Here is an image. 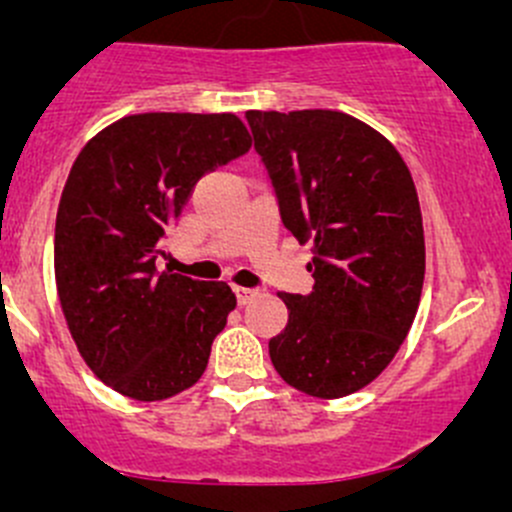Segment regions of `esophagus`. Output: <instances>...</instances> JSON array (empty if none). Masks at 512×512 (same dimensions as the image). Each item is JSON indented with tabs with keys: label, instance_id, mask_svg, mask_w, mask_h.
Wrapping results in <instances>:
<instances>
[{
	"label": "esophagus",
	"instance_id": "obj_1",
	"mask_svg": "<svg viewBox=\"0 0 512 512\" xmlns=\"http://www.w3.org/2000/svg\"><path fill=\"white\" fill-rule=\"evenodd\" d=\"M232 289H235L237 304H250L252 299L260 297V289H255V287H232Z\"/></svg>",
	"mask_w": 512,
	"mask_h": 512
}]
</instances>
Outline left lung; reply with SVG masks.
<instances>
[{"label": "left lung", "mask_w": 512, "mask_h": 512, "mask_svg": "<svg viewBox=\"0 0 512 512\" xmlns=\"http://www.w3.org/2000/svg\"><path fill=\"white\" fill-rule=\"evenodd\" d=\"M282 223L312 240L314 287L282 292L277 374L317 399L364 389L414 324L426 272L414 178L394 146L342 111H247Z\"/></svg>", "instance_id": "obj_1"}]
</instances>
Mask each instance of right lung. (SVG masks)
Returning a JSON list of instances; mask_svg holds the SVG:
<instances>
[{
    "label": "right lung",
    "mask_w": 512,
    "mask_h": 512,
    "mask_svg": "<svg viewBox=\"0 0 512 512\" xmlns=\"http://www.w3.org/2000/svg\"><path fill=\"white\" fill-rule=\"evenodd\" d=\"M250 146L235 113H136L96 133L71 165L56 289L79 354L118 394L163 401L203 376L235 294L158 272L156 260L195 183Z\"/></svg>",
    "instance_id": "right-lung-1"
}]
</instances>
